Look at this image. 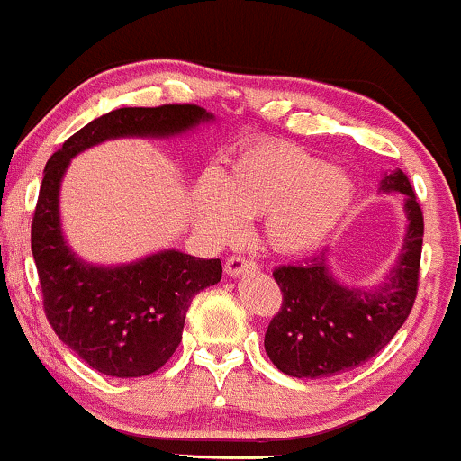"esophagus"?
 I'll list each match as a JSON object with an SVG mask.
<instances>
[{
  "label": "esophagus",
  "mask_w": 461,
  "mask_h": 461,
  "mask_svg": "<svg viewBox=\"0 0 461 461\" xmlns=\"http://www.w3.org/2000/svg\"><path fill=\"white\" fill-rule=\"evenodd\" d=\"M255 268H258V264H255L253 259L245 258V255H230V258L225 259V273L230 276L253 273Z\"/></svg>",
  "instance_id": "esophagus-1"
}]
</instances>
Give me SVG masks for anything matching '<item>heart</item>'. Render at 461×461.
Masks as SVG:
<instances>
[{
	"instance_id": "heart-1",
	"label": "heart",
	"mask_w": 461,
	"mask_h": 461,
	"mask_svg": "<svg viewBox=\"0 0 461 461\" xmlns=\"http://www.w3.org/2000/svg\"><path fill=\"white\" fill-rule=\"evenodd\" d=\"M352 197V182L324 158L268 141L231 157L219 180L203 177L193 193V216L219 245L242 234V219L266 216L268 245L276 253L298 255L332 234Z\"/></svg>"
}]
</instances>
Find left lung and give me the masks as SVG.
<instances>
[{
    "label": "left lung",
    "mask_w": 461,
    "mask_h": 461,
    "mask_svg": "<svg viewBox=\"0 0 461 461\" xmlns=\"http://www.w3.org/2000/svg\"><path fill=\"white\" fill-rule=\"evenodd\" d=\"M406 195L408 231L389 279L378 290H348L329 273L326 255L275 268L284 301L264 337L268 358L294 378H329L375 357L408 320L417 301L423 210L403 171L382 180Z\"/></svg>",
    "instance_id": "1"
}]
</instances>
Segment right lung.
Returning a JSON list of instances; mask_svg holds the SVG:
<instances>
[{
    "mask_svg": "<svg viewBox=\"0 0 461 461\" xmlns=\"http://www.w3.org/2000/svg\"><path fill=\"white\" fill-rule=\"evenodd\" d=\"M212 115L197 104L122 107L92 120L49 158L32 219V253L42 307L55 335L92 369L141 378L180 346L191 301L221 281V259L163 251L141 262L98 268L75 258L59 230V182L70 158L113 137H167Z\"/></svg>",
    "mask_w": 461,
    "mask_h": 461,
    "instance_id": "add662e5",
    "label": "right lung"
}]
</instances>
